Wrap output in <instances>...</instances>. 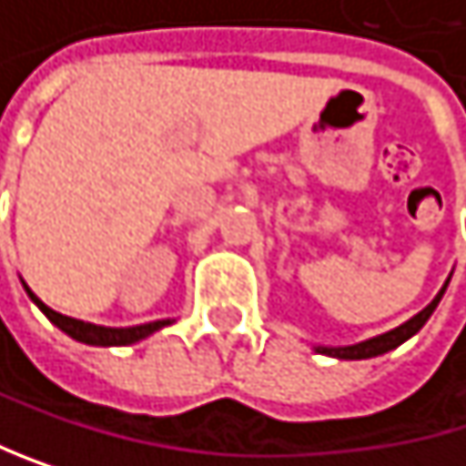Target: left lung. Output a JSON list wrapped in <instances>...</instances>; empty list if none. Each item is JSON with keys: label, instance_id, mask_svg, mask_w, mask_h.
<instances>
[{"label": "left lung", "instance_id": "1", "mask_svg": "<svg viewBox=\"0 0 466 466\" xmlns=\"http://www.w3.org/2000/svg\"><path fill=\"white\" fill-rule=\"evenodd\" d=\"M445 289H448V283L441 286V291L428 302V306L417 317H411L400 328H394L389 333H380L375 339H367V341H359V344H347V347H317V353H325V356H333V359H350V361H356V359H372V356H383V353L394 350V347H400L406 339H411L428 322V317L436 311V306H439L441 294H445Z\"/></svg>", "mask_w": 466, "mask_h": 466}]
</instances>
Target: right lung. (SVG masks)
I'll list each match as a JSON object with an SVG mask.
<instances>
[{
    "label": "right lung",
    "mask_w": 466,
    "mask_h": 466,
    "mask_svg": "<svg viewBox=\"0 0 466 466\" xmlns=\"http://www.w3.org/2000/svg\"><path fill=\"white\" fill-rule=\"evenodd\" d=\"M30 299L35 302V306L49 317L52 325H57L63 333H68L72 339L83 341V344H96V347H125V344H136L147 336H152L155 330L172 325L175 319H157V322H147V325H136V328H102V325H91V322H83V319H72L66 314H57L52 311L49 306H44V302L30 291V286L25 283Z\"/></svg>",
    "instance_id": "obj_1"
}]
</instances>
